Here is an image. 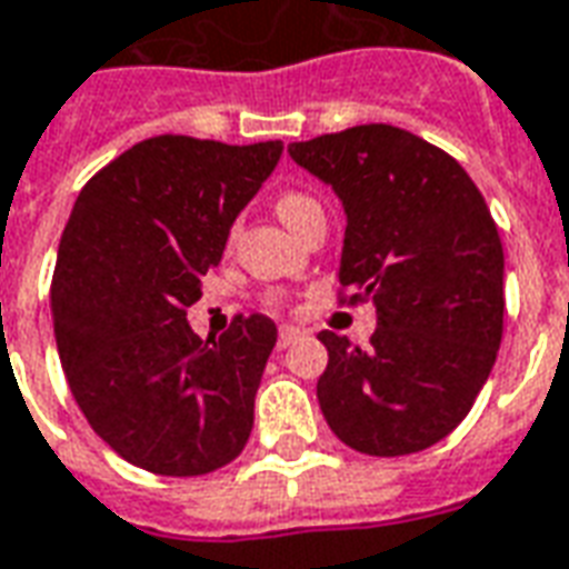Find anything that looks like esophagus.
I'll list each match as a JSON object with an SVG mask.
<instances>
[{
	"instance_id": "1",
	"label": "esophagus",
	"mask_w": 569,
	"mask_h": 569,
	"mask_svg": "<svg viewBox=\"0 0 569 569\" xmlns=\"http://www.w3.org/2000/svg\"><path fill=\"white\" fill-rule=\"evenodd\" d=\"M301 336H305V332H301L298 326H280V339H277V345H280V348H289V345H296Z\"/></svg>"
}]
</instances>
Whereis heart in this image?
I'll list each match as a JSON object with an SVG mask.
<instances>
[{
    "label": "heart",
    "mask_w": 569,
    "mask_h": 569,
    "mask_svg": "<svg viewBox=\"0 0 569 569\" xmlns=\"http://www.w3.org/2000/svg\"><path fill=\"white\" fill-rule=\"evenodd\" d=\"M308 206H317V202L311 200V197H301V193H283L280 200H277V212H280V218H292L296 212H301V209H308Z\"/></svg>",
    "instance_id": "obj_1"
}]
</instances>
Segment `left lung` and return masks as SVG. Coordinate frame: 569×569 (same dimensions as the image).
Returning a JSON list of instances; mask_svg holds the SVG:
<instances>
[{"mask_svg": "<svg viewBox=\"0 0 569 569\" xmlns=\"http://www.w3.org/2000/svg\"><path fill=\"white\" fill-rule=\"evenodd\" d=\"M289 157L345 206L339 283L379 323L369 348L320 332L326 425L367 456L428 450L468 416L502 341L490 209L450 153L385 122L296 141Z\"/></svg>", "mask_w": 569, "mask_h": 569, "instance_id": "left-lung-1", "label": "left lung"}]
</instances>
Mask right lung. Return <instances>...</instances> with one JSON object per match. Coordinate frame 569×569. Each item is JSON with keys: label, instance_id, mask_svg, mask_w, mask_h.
Here are the masks:
<instances>
[{"label": "right lung", "instance_id": "1", "mask_svg": "<svg viewBox=\"0 0 569 569\" xmlns=\"http://www.w3.org/2000/svg\"><path fill=\"white\" fill-rule=\"evenodd\" d=\"M280 153L283 141L147 138L91 178L63 228L51 280L63 376L94 435L144 471L209 475L249 440L277 326L240 313L202 341L188 308Z\"/></svg>", "mask_w": 569, "mask_h": 569}]
</instances>
